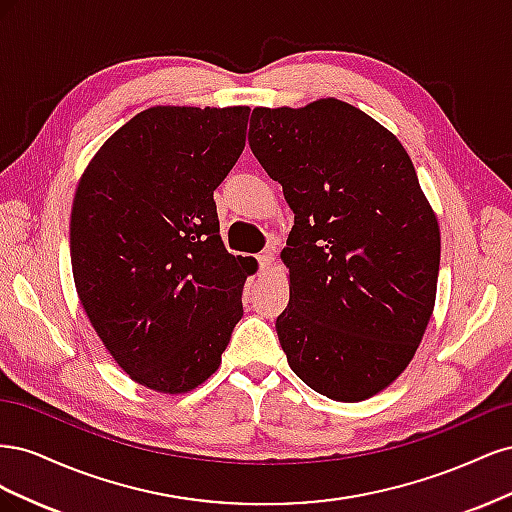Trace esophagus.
<instances>
[{
  "instance_id": "obj_1",
  "label": "esophagus",
  "mask_w": 512,
  "mask_h": 512,
  "mask_svg": "<svg viewBox=\"0 0 512 512\" xmlns=\"http://www.w3.org/2000/svg\"><path fill=\"white\" fill-rule=\"evenodd\" d=\"M258 262H260V269H262V271H269V269L273 267V262H275V254H273L271 250L262 252V254L258 256Z\"/></svg>"
}]
</instances>
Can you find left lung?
<instances>
[{
  "label": "left lung",
  "instance_id": "8db88e82",
  "mask_svg": "<svg viewBox=\"0 0 512 512\" xmlns=\"http://www.w3.org/2000/svg\"><path fill=\"white\" fill-rule=\"evenodd\" d=\"M247 138L294 213L275 322L288 365L329 399L374 397L404 374L436 305L440 226L408 151L337 98L256 106Z\"/></svg>",
  "mask_w": 512,
  "mask_h": 512
}]
</instances>
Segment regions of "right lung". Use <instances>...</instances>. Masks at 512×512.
<instances>
[{
    "mask_svg": "<svg viewBox=\"0 0 512 512\" xmlns=\"http://www.w3.org/2000/svg\"><path fill=\"white\" fill-rule=\"evenodd\" d=\"M250 106H151L89 160L70 213L81 305L126 374L183 395L222 365L258 262L220 237L213 190L245 147Z\"/></svg>",
    "mask_w": 512,
    "mask_h": 512,
    "instance_id": "add662e5",
    "label": "right lung"
}]
</instances>
